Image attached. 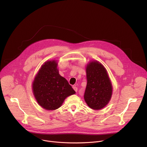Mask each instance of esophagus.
I'll return each mask as SVG.
<instances>
[{"instance_id": "esophagus-1", "label": "esophagus", "mask_w": 147, "mask_h": 147, "mask_svg": "<svg viewBox=\"0 0 147 147\" xmlns=\"http://www.w3.org/2000/svg\"><path fill=\"white\" fill-rule=\"evenodd\" d=\"M73 88L74 89V90L76 92H77V91H78V88H77V87L76 86H73Z\"/></svg>"}]
</instances>
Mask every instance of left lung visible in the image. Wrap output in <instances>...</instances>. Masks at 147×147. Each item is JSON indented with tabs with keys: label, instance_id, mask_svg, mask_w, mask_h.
<instances>
[{
	"label": "left lung",
	"instance_id": "left-lung-1",
	"mask_svg": "<svg viewBox=\"0 0 147 147\" xmlns=\"http://www.w3.org/2000/svg\"><path fill=\"white\" fill-rule=\"evenodd\" d=\"M86 73L87 84L84 98L91 109H100L111 99L112 94L111 80L105 68L96 61L87 65Z\"/></svg>",
	"mask_w": 147,
	"mask_h": 147
}]
</instances>
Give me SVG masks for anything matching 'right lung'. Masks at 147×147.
I'll list each match as a JSON object with an SVG mask.
<instances>
[{"label": "right lung", "instance_id": "add662e5", "mask_svg": "<svg viewBox=\"0 0 147 147\" xmlns=\"http://www.w3.org/2000/svg\"><path fill=\"white\" fill-rule=\"evenodd\" d=\"M57 66L55 60L45 62L32 84L36 101L40 106L49 111L58 109L66 98L76 93L66 79L59 74Z\"/></svg>", "mask_w": 147, "mask_h": 147}]
</instances>
